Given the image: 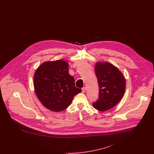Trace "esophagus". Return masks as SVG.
<instances>
[{
	"label": "esophagus",
	"instance_id": "1",
	"mask_svg": "<svg viewBox=\"0 0 154 154\" xmlns=\"http://www.w3.org/2000/svg\"><path fill=\"white\" fill-rule=\"evenodd\" d=\"M85 91H86V88L85 87H83V88H82V92L83 93H85Z\"/></svg>",
	"mask_w": 154,
	"mask_h": 154
}]
</instances>
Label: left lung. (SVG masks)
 <instances>
[{
    "label": "left lung",
    "mask_w": 154,
    "mask_h": 154,
    "mask_svg": "<svg viewBox=\"0 0 154 154\" xmlns=\"http://www.w3.org/2000/svg\"><path fill=\"white\" fill-rule=\"evenodd\" d=\"M96 76L99 88V99L93 103L94 107L105 111L116 106L124 95L126 82L117 67L106 62L96 64Z\"/></svg>",
    "instance_id": "left-lung-1"
}]
</instances>
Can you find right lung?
Segmentation results:
<instances>
[{"label": "right lung", "mask_w": 154, "mask_h": 154, "mask_svg": "<svg viewBox=\"0 0 154 154\" xmlns=\"http://www.w3.org/2000/svg\"><path fill=\"white\" fill-rule=\"evenodd\" d=\"M34 88L45 107L56 112L66 109L81 92L75 86L69 64L63 60L45 62L39 66L34 75Z\"/></svg>", "instance_id": "right-lung-1"}]
</instances>
